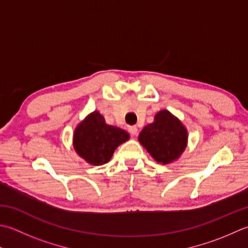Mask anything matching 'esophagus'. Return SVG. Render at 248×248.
I'll list each match as a JSON object with an SVG mask.
<instances>
[{
  "instance_id": "esophagus-1",
  "label": "esophagus",
  "mask_w": 248,
  "mask_h": 248,
  "mask_svg": "<svg viewBox=\"0 0 248 248\" xmlns=\"http://www.w3.org/2000/svg\"><path fill=\"white\" fill-rule=\"evenodd\" d=\"M128 131H129L131 135H136V134H137V131H138L137 126H135V125L134 126H129Z\"/></svg>"
}]
</instances>
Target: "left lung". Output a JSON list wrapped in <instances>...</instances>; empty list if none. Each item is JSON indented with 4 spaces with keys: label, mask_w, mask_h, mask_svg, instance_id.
<instances>
[{
    "label": "left lung",
    "mask_w": 248,
    "mask_h": 248,
    "mask_svg": "<svg viewBox=\"0 0 248 248\" xmlns=\"http://www.w3.org/2000/svg\"><path fill=\"white\" fill-rule=\"evenodd\" d=\"M139 141L158 163L168 164L182 154L187 143V131L169 111L161 110L152 124L146 125Z\"/></svg>",
    "instance_id": "1"
}]
</instances>
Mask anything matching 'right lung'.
Returning a JSON list of instances; mask_svg holds the SVG:
<instances>
[{
  "instance_id": "obj_1",
  "label": "right lung",
  "mask_w": 248,
  "mask_h": 248,
  "mask_svg": "<svg viewBox=\"0 0 248 248\" xmlns=\"http://www.w3.org/2000/svg\"><path fill=\"white\" fill-rule=\"evenodd\" d=\"M127 131L106 124L98 111H94L78 125L74 135V148L92 165L108 163L118 146L128 140Z\"/></svg>"
}]
</instances>
